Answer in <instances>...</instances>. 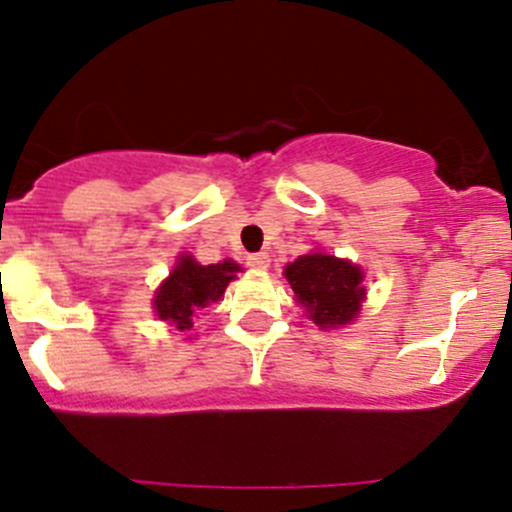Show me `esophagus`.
Here are the masks:
<instances>
[{
  "mask_svg": "<svg viewBox=\"0 0 512 512\" xmlns=\"http://www.w3.org/2000/svg\"><path fill=\"white\" fill-rule=\"evenodd\" d=\"M268 261H271V258H268L266 251H258V254H249V256H246V266L256 268V271H266Z\"/></svg>",
  "mask_w": 512,
  "mask_h": 512,
  "instance_id": "obj_1",
  "label": "esophagus"
}]
</instances>
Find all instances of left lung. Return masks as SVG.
I'll use <instances>...</instances> for the list:
<instances>
[{"mask_svg": "<svg viewBox=\"0 0 512 512\" xmlns=\"http://www.w3.org/2000/svg\"><path fill=\"white\" fill-rule=\"evenodd\" d=\"M286 278L296 293V301L306 306L311 321L323 328L353 321L366 296L361 286V268L336 256H301L288 263Z\"/></svg>", "mask_w": 512, "mask_h": 512, "instance_id": "8db88e82", "label": "left lung"}]
</instances>
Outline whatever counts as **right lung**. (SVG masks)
I'll list each match as a JSON object with an SVG mask.
<instances>
[{"label":"right lung","instance_id":"obj_1","mask_svg":"<svg viewBox=\"0 0 512 512\" xmlns=\"http://www.w3.org/2000/svg\"><path fill=\"white\" fill-rule=\"evenodd\" d=\"M236 271L241 268L234 261L201 266L191 256H181L171 276L156 291V313L161 321H171L179 331H189L199 308L219 301Z\"/></svg>","mask_w":512,"mask_h":512}]
</instances>
